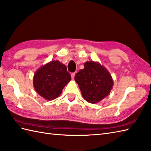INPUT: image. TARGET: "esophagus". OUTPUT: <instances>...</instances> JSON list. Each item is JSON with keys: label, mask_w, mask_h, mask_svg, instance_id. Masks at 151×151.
<instances>
[{"label": "esophagus", "mask_w": 151, "mask_h": 151, "mask_svg": "<svg viewBox=\"0 0 151 151\" xmlns=\"http://www.w3.org/2000/svg\"><path fill=\"white\" fill-rule=\"evenodd\" d=\"M75 73H71V78H72L73 80L74 79V78H75Z\"/></svg>", "instance_id": "1"}]
</instances>
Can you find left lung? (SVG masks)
Returning <instances> with one entry per match:
<instances>
[{
    "label": "left lung",
    "mask_w": 151,
    "mask_h": 151,
    "mask_svg": "<svg viewBox=\"0 0 151 151\" xmlns=\"http://www.w3.org/2000/svg\"><path fill=\"white\" fill-rule=\"evenodd\" d=\"M83 99L96 104L110 93L114 82L108 70L99 62L87 61L75 76Z\"/></svg>",
    "instance_id": "8db88e82"
}]
</instances>
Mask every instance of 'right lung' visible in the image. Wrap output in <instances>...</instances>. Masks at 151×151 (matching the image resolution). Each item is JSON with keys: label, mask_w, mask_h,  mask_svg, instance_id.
Returning a JSON list of instances; mask_svg holds the SVG:
<instances>
[{"label": "right lung", "mask_w": 151, "mask_h": 151, "mask_svg": "<svg viewBox=\"0 0 151 151\" xmlns=\"http://www.w3.org/2000/svg\"><path fill=\"white\" fill-rule=\"evenodd\" d=\"M71 79L66 66L58 60H52L37 69L33 76V86L40 96L52 100L60 95Z\"/></svg>", "instance_id": "obj_1"}]
</instances>
